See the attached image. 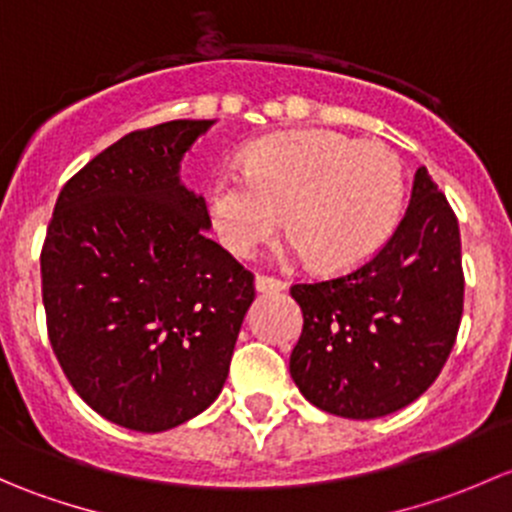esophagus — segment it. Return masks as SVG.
<instances>
[{
  "mask_svg": "<svg viewBox=\"0 0 512 512\" xmlns=\"http://www.w3.org/2000/svg\"><path fill=\"white\" fill-rule=\"evenodd\" d=\"M255 289L262 294H275V292H285L287 282L275 280V277H267V275H257L255 277Z\"/></svg>",
  "mask_w": 512,
  "mask_h": 512,
  "instance_id": "esophagus-1",
  "label": "esophagus"
}]
</instances>
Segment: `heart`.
I'll return each instance as SVG.
<instances>
[{"label": "heart", "instance_id": "heart-1", "mask_svg": "<svg viewBox=\"0 0 512 512\" xmlns=\"http://www.w3.org/2000/svg\"><path fill=\"white\" fill-rule=\"evenodd\" d=\"M399 153L339 131L275 133L242 151L240 170H218L208 188L215 237L245 257L282 223L294 257L339 275L369 262L404 213Z\"/></svg>", "mask_w": 512, "mask_h": 512}]
</instances>
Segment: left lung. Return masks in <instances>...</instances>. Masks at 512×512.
Returning a JSON list of instances; mask_svg holds the SVG:
<instances>
[{
  "mask_svg": "<svg viewBox=\"0 0 512 512\" xmlns=\"http://www.w3.org/2000/svg\"><path fill=\"white\" fill-rule=\"evenodd\" d=\"M304 327L289 374L327 414L379 418L436 381L463 314L461 232L428 170L391 240L359 270L292 285Z\"/></svg>",
  "mask_w": 512,
  "mask_h": 512,
  "instance_id": "1",
  "label": "left lung"
}]
</instances>
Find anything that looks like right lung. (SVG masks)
<instances>
[{
    "mask_svg": "<svg viewBox=\"0 0 512 512\" xmlns=\"http://www.w3.org/2000/svg\"><path fill=\"white\" fill-rule=\"evenodd\" d=\"M213 123L123 136L61 188L46 230L56 359L96 414L131 431H168L218 399L255 299L252 272L205 237L203 195L178 175Z\"/></svg>",
    "mask_w": 512,
    "mask_h": 512,
    "instance_id": "obj_1",
    "label": "right lung"
}]
</instances>
